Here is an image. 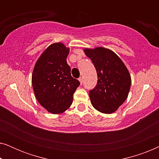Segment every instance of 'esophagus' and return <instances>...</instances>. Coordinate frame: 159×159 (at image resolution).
<instances>
[{"label": "esophagus", "instance_id": "34e87169", "mask_svg": "<svg viewBox=\"0 0 159 159\" xmlns=\"http://www.w3.org/2000/svg\"><path fill=\"white\" fill-rule=\"evenodd\" d=\"M79 81L80 82V84H82V82H83V78L82 77H80L79 78Z\"/></svg>", "mask_w": 159, "mask_h": 159}]
</instances>
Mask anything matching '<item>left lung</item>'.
Masks as SVG:
<instances>
[{
  "label": "left lung",
  "instance_id": "left-lung-1",
  "mask_svg": "<svg viewBox=\"0 0 159 159\" xmlns=\"http://www.w3.org/2000/svg\"><path fill=\"white\" fill-rule=\"evenodd\" d=\"M94 64L98 83L90 91L91 104L103 114H112L126 101L131 86V76L125 64L111 50L103 47L84 48Z\"/></svg>",
  "mask_w": 159,
  "mask_h": 159
}]
</instances>
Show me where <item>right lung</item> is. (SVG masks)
<instances>
[{
	"label": "right lung",
	"mask_w": 159,
	"mask_h": 159,
	"mask_svg": "<svg viewBox=\"0 0 159 159\" xmlns=\"http://www.w3.org/2000/svg\"><path fill=\"white\" fill-rule=\"evenodd\" d=\"M69 48L62 43L50 45L37 60L32 75L34 96L39 103L53 114L70 107L80 82L71 75L66 58Z\"/></svg>",
	"instance_id": "add662e5"
}]
</instances>
